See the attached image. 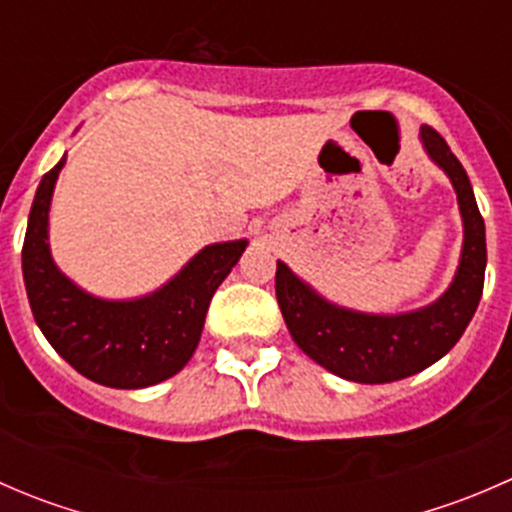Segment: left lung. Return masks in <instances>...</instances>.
Instances as JSON below:
<instances>
[{
  "label": "left lung",
  "instance_id": "8db88e82",
  "mask_svg": "<svg viewBox=\"0 0 512 512\" xmlns=\"http://www.w3.org/2000/svg\"><path fill=\"white\" fill-rule=\"evenodd\" d=\"M428 158L443 168L458 195L463 250L453 282L428 307L366 314L339 307L277 260L275 292L294 344L332 374L359 384H389L436 364L456 347L476 314L485 280V223L461 160L431 126L421 128Z\"/></svg>",
  "mask_w": 512,
  "mask_h": 512
}]
</instances>
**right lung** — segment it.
I'll use <instances>...</instances> for the list:
<instances>
[{
  "mask_svg": "<svg viewBox=\"0 0 512 512\" xmlns=\"http://www.w3.org/2000/svg\"><path fill=\"white\" fill-rule=\"evenodd\" d=\"M66 156L36 188L22 272L32 314L61 359L111 389H146L178 374L203 334L215 289L245 252L247 240L203 247L178 275L138 299H101L76 287L49 250V208Z\"/></svg>",
  "mask_w": 512,
  "mask_h": 512,
  "instance_id": "1",
  "label": "right lung"
}]
</instances>
